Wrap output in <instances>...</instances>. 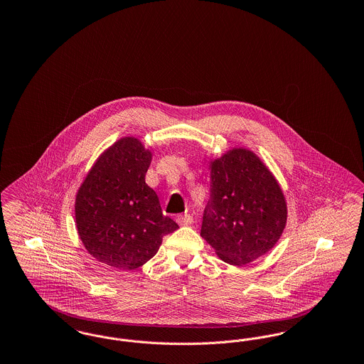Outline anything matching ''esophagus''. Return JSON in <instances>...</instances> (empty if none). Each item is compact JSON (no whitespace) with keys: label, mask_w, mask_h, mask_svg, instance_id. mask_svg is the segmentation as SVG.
Listing matches in <instances>:
<instances>
[{"label":"esophagus","mask_w":364,"mask_h":364,"mask_svg":"<svg viewBox=\"0 0 364 364\" xmlns=\"http://www.w3.org/2000/svg\"><path fill=\"white\" fill-rule=\"evenodd\" d=\"M176 220L180 225L188 226L193 223V217L191 214H180V215H177Z\"/></svg>","instance_id":"obj_1"}]
</instances>
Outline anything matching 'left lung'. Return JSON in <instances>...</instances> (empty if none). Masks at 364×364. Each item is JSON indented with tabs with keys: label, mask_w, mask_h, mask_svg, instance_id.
<instances>
[{
	"label": "left lung",
	"mask_w": 364,
	"mask_h": 364,
	"mask_svg": "<svg viewBox=\"0 0 364 364\" xmlns=\"http://www.w3.org/2000/svg\"><path fill=\"white\" fill-rule=\"evenodd\" d=\"M210 171L200 235L226 263L247 264L278 242L287 224L284 193L259 158L244 149L213 161Z\"/></svg>",
	"instance_id": "obj_1"
}]
</instances>
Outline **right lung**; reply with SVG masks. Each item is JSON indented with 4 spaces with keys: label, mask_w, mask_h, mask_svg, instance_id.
I'll return each instance as SVG.
<instances>
[{
    "label": "right lung",
    "mask_w": 364,
    "mask_h": 364,
    "mask_svg": "<svg viewBox=\"0 0 364 364\" xmlns=\"http://www.w3.org/2000/svg\"><path fill=\"white\" fill-rule=\"evenodd\" d=\"M151 153L122 138L98 158L76 195L75 217L87 251L116 269L134 270L151 259L162 237L178 225L162 214L146 184Z\"/></svg>",
    "instance_id": "obj_1"
}]
</instances>
